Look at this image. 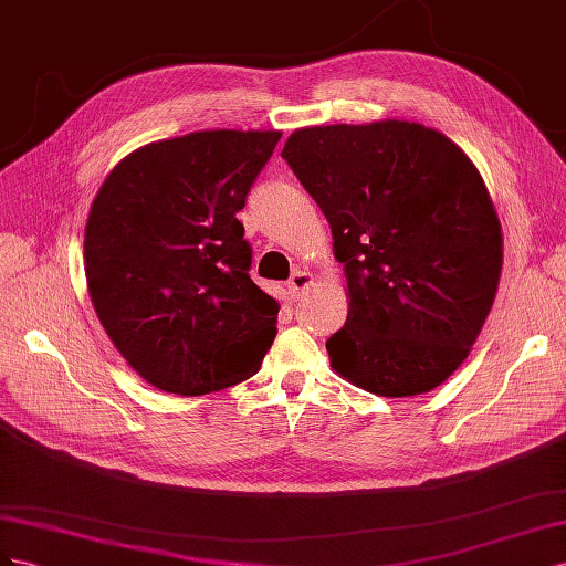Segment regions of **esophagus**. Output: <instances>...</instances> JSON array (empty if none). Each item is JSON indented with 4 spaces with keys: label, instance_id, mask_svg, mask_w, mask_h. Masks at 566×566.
<instances>
[{
    "label": "esophagus",
    "instance_id": "34e87169",
    "mask_svg": "<svg viewBox=\"0 0 566 566\" xmlns=\"http://www.w3.org/2000/svg\"><path fill=\"white\" fill-rule=\"evenodd\" d=\"M313 282H315L313 272H308V270H294L292 277H289V292H292L294 296H298V294L305 292V289L313 286Z\"/></svg>",
    "mask_w": 566,
    "mask_h": 566
}]
</instances>
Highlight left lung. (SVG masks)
<instances>
[{
  "instance_id": "obj_1",
  "label": "left lung",
  "mask_w": 566,
  "mask_h": 566,
  "mask_svg": "<svg viewBox=\"0 0 566 566\" xmlns=\"http://www.w3.org/2000/svg\"><path fill=\"white\" fill-rule=\"evenodd\" d=\"M282 158L325 213L346 272L334 373L386 398L436 389L470 355L503 270L481 172L443 133L396 118L301 127Z\"/></svg>"
}]
</instances>
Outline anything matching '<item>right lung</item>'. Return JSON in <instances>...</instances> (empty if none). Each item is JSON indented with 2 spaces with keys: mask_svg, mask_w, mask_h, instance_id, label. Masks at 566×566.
<instances>
[{
  "mask_svg": "<svg viewBox=\"0 0 566 566\" xmlns=\"http://www.w3.org/2000/svg\"><path fill=\"white\" fill-rule=\"evenodd\" d=\"M280 130H201L127 154L85 228L90 298L113 346L168 394L203 396L253 377L280 303L249 277L237 213Z\"/></svg>",
  "mask_w": 566,
  "mask_h": 566,
  "instance_id": "add662e5",
  "label": "right lung"
}]
</instances>
